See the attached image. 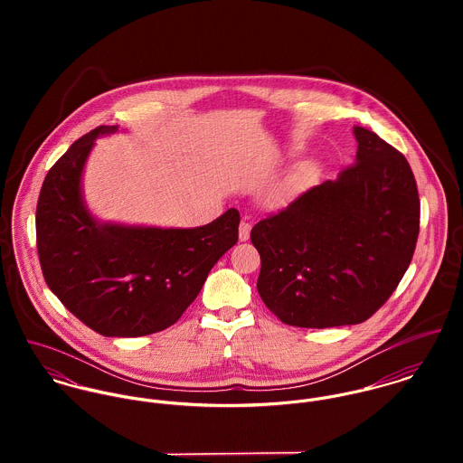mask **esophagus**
I'll return each mask as SVG.
<instances>
[{"label":"esophagus","mask_w":463,"mask_h":463,"mask_svg":"<svg viewBox=\"0 0 463 463\" xmlns=\"http://www.w3.org/2000/svg\"><path fill=\"white\" fill-rule=\"evenodd\" d=\"M250 232H251V226H250V222H246V221H242L241 222V226H239V241H248L250 239Z\"/></svg>","instance_id":"esophagus-1"}]
</instances>
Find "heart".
I'll use <instances>...</instances> for the list:
<instances>
[{"instance_id": "heart-1", "label": "heart", "mask_w": 463, "mask_h": 463, "mask_svg": "<svg viewBox=\"0 0 463 463\" xmlns=\"http://www.w3.org/2000/svg\"><path fill=\"white\" fill-rule=\"evenodd\" d=\"M316 173L314 162H301L298 164L283 180H279L269 193V204L283 206L296 198L310 182Z\"/></svg>"}]
</instances>
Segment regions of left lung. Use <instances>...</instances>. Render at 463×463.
I'll list each match as a JSON object with an SVG mask.
<instances>
[{
	"instance_id": "obj_1",
	"label": "left lung",
	"mask_w": 463,
	"mask_h": 463,
	"mask_svg": "<svg viewBox=\"0 0 463 463\" xmlns=\"http://www.w3.org/2000/svg\"><path fill=\"white\" fill-rule=\"evenodd\" d=\"M354 165L251 230L259 294L285 325L331 328L369 319L411 262L420 203L406 158L353 127Z\"/></svg>"
}]
</instances>
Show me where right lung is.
Returning a JSON list of instances; mask_svg holds the SVG:
<instances>
[{
    "label": "right lung",
    "mask_w": 463,
    "mask_h": 463,
    "mask_svg": "<svg viewBox=\"0 0 463 463\" xmlns=\"http://www.w3.org/2000/svg\"><path fill=\"white\" fill-rule=\"evenodd\" d=\"M98 127L50 169L37 203V251L44 279L67 310L105 336H142L175 325L215 262L237 244L241 215L226 210L198 228L98 219L83 196V171Z\"/></svg>",
    "instance_id": "obj_1"
}]
</instances>
